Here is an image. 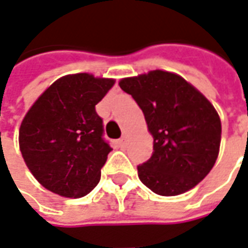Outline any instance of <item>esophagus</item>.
Segmentation results:
<instances>
[{
  "mask_svg": "<svg viewBox=\"0 0 248 248\" xmlns=\"http://www.w3.org/2000/svg\"><path fill=\"white\" fill-rule=\"evenodd\" d=\"M118 144H119V146H121V148H124V146H126V137L124 136V137L118 141Z\"/></svg>",
  "mask_w": 248,
  "mask_h": 248,
  "instance_id": "1",
  "label": "esophagus"
}]
</instances>
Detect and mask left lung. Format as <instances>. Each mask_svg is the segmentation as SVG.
<instances>
[{"instance_id":"obj_1","label":"left lung","mask_w":248,"mask_h":248,"mask_svg":"<svg viewBox=\"0 0 248 248\" xmlns=\"http://www.w3.org/2000/svg\"><path fill=\"white\" fill-rule=\"evenodd\" d=\"M119 87L144 112L153 136L151 159L138 178L159 195H178L197 186L216 163L221 141L220 117L205 96L181 76L152 70Z\"/></svg>"}]
</instances>
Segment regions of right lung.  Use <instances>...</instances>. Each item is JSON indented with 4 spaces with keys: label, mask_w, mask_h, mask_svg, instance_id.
<instances>
[{
    "label": "right lung",
    "mask_w": 248,
    "mask_h": 248,
    "mask_svg": "<svg viewBox=\"0 0 248 248\" xmlns=\"http://www.w3.org/2000/svg\"><path fill=\"white\" fill-rule=\"evenodd\" d=\"M88 73L61 77L33 103L21 122L25 164L43 187L67 198L91 193L112 151L103 138L95 106L114 85Z\"/></svg>",
    "instance_id": "right-lung-1"
}]
</instances>
